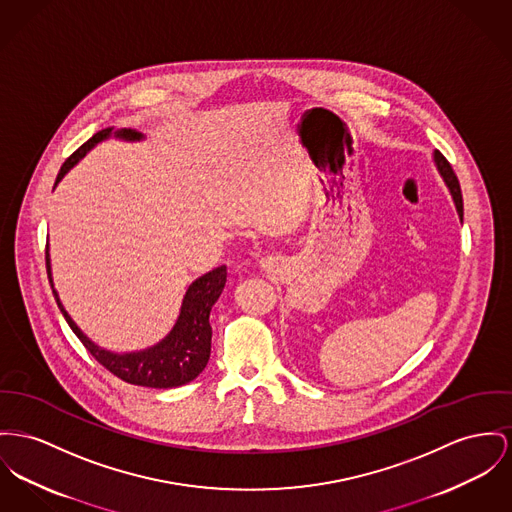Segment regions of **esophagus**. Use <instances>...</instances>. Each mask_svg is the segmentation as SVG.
<instances>
[{
    "label": "esophagus",
    "instance_id": "obj_1",
    "mask_svg": "<svg viewBox=\"0 0 512 512\" xmlns=\"http://www.w3.org/2000/svg\"><path fill=\"white\" fill-rule=\"evenodd\" d=\"M262 268H266V266H264V264H262Z\"/></svg>",
    "mask_w": 512,
    "mask_h": 512
}]
</instances>
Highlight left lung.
<instances>
[{
  "mask_svg": "<svg viewBox=\"0 0 512 512\" xmlns=\"http://www.w3.org/2000/svg\"><path fill=\"white\" fill-rule=\"evenodd\" d=\"M433 161H435V167L439 174L443 176L444 184L452 196V202L456 205V211H458V217L460 221L464 219V204H462V192H460V184H458V178L452 171V167L448 165V161L444 159L441 151H433Z\"/></svg>",
  "mask_w": 512,
  "mask_h": 512,
  "instance_id": "obj_1",
  "label": "left lung"
}]
</instances>
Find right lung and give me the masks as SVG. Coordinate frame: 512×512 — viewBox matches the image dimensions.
<instances>
[{
    "label": "right lung",
    "instance_id": "1",
    "mask_svg": "<svg viewBox=\"0 0 512 512\" xmlns=\"http://www.w3.org/2000/svg\"><path fill=\"white\" fill-rule=\"evenodd\" d=\"M110 137L122 139V141H141L145 139L143 134L134 130H114L104 128L97 132L89 141H85L68 161L62 165L58 172L56 184L68 174L97 143L106 141ZM46 270L48 279L52 285V293L56 297V303L62 310L69 328L73 334L87 347V351L108 369L112 375L122 378L124 382L136 384V386H147V388H176L182 384L192 382L200 375L209 361L211 353V324H209V312L211 307L217 303L225 283H227V266H219L209 273H204L196 281L190 283L186 289V295L182 299L180 314L172 326L171 332L151 347L141 351H130V353H114L110 349H104L95 341L89 340L81 328L73 322L68 310L62 305L58 291L54 289L52 279V266H50V250L46 244Z\"/></svg>",
    "mask_w": 512,
    "mask_h": 512
}]
</instances>
